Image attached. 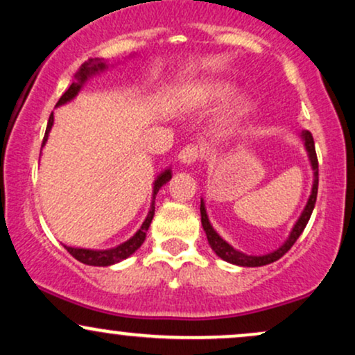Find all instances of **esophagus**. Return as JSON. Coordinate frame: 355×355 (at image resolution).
Returning a JSON list of instances; mask_svg holds the SVG:
<instances>
[{"label":"esophagus","mask_w":355,"mask_h":355,"mask_svg":"<svg viewBox=\"0 0 355 355\" xmlns=\"http://www.w3.org/2000/svg\"><path fill=\"white\" fill-rule=\"evenodd\" d=\"M198 158H200V150H198L197 145H187L178 153V160L183 165H193Z\"/></svg>","instance_id":"esophagus-1"}]
</instances>
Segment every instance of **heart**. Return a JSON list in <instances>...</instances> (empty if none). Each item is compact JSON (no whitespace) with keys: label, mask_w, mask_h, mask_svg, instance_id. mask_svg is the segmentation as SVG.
<instances>
[{"label":"heart","mask_w":355,"mask_h":355,"mask_svg":"<svg viewBox=\"0 0 355 355\" xmlns=\"http://www.w3.org/2000/svg\"><path fill=\"white\" fill-rule=\"evenodd\" d=\"M237 92V87L229 81H207V83L198 85L191 89L190 98L198 105V107H217V105L225 103ZM252 110V101L247 98L235 100L234 107L230 110L229 120L239 121Z\"/></svg>","instance_id":"b5f03b06"}]
</instances>
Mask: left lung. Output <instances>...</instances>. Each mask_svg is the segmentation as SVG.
I'll return each instance as SVG.
<instances>
[{"instance_id":"1","label":"left lung","mask_w":355,"mask_h":355,"mask_svg":"<svg viewBox=\"0 0 355 355\" xmlns=\"http://www.w3.org/2000/svg\"><path fill=\"white\" fill-rule=\"evenodd\" d=\"M300 137H302L304 146H305V150H307L309 160H311V166L313 170L312 191H311V197H309V200H307V205H305V209H304L302 214H300V217L295 222V225L292 227V230H291V234H288L287 240H285V242L279 248H277V250L270 252V254H266V255H247V254H243V252H239L237 248H234L230 245V243H227L225 240L220 237L217 232L214 230V227L210 225L209 215H207L205 202L200 200L202 227H203V230H205L207 239H209L211 250H214L215 254H217L222 260H225V262H229V263H234V266H240V267H262V266H267V263L275 262V260H279L280 257L287 254V252L291 250V247L297 242V239L300 237V234L304 232L305 225H307L309 218H311L313 207H315L317 187H319V162H317L315 145H313L312 133L305 130V132H302V135H300Z\"/></svg>"}]
</instances>
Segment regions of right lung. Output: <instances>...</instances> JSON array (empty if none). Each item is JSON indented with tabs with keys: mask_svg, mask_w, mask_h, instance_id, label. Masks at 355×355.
Listing matches in <instances>:
<instances>
[{
	"mask_svg": "<svg viewBox=\"0 0 355 355\" xmlns=\"http://www.w3.org/2000/svg\"><path fill=\"white\" fill-rule=\"evenodd\" d=\"M107 68H108V64L98 58H95V60L92 58L88 61H85V63L80 67V70L76 71L75 81H73V83L70 85V88H68L67 92L61 95V98L58 100V103H56V107L71 101L76 95H78L80 89L83 88V85L87 83L88 78H92L93 75H98V73L105 71ZM51 126H53V113H51L50 120H48L46 133H44L42 146H44V144H46ZM170 178H172V172H170V168L164 170V172L155 178L153 191H152V205H150L148 215H146L145 222L141 223V227L137 230V234L133 235L132 239H128L126 242L120 243V245L108 248V250H92V248H75V247H67V245H64V248H67V250L70 252V254L75 257L76 260H80L81 263H87V266H95V267H108V266H113V263L121 262V260L128 259V257L132 254H135L138 248L141 247V243L145 242L146 232H148V227H150V223H152V218L155 215V197H157L158 190H160L162 187H164L165 183L170 180Z\"/></svg>",
	"mask_w": 355,
	"mask_h": 355,
	"instance_id": "right-lung-1",
	"label": "right lung"
}]
</instances>
